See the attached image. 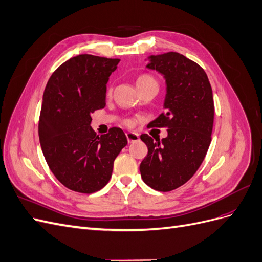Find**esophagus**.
Returning a JSON list of instances; mask_svg holds the SVG:
<instances>
[{
  "instance_id": "esophagus-1",
  "label": "esophagus",
  "mask_w": 262,
  "mask_h": 262,
  "mask_svg": "<svg viewBox=\"0 0 262 262\" xmlns=\"http://www.w3.org/2000/svg\"><path fill=\"white\" fill-rule=\"evenodd\" d=\"M125 136H126V139H128L129 143H133V142H138L140 140L139 134L136 132H128L125 133Z\"/></svg>"
}]
</instances>
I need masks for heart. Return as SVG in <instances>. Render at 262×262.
Instances as JSON below:
<instances>
[{
  "mask_svg": "<svg viewBox=\"0 0 262 262\" xmlns=\"http://www.w3.org/2000/svg\"><path fill=\"white\" fill-rule=\"evenodd\" d=\"M137 86H138V90H144V89H147V87H157L158 89V84H157V81L155 80V78L149 75V74H141L138 76L137 78ZM112 92V90H109V93Z\"/></svg>",
  "mask_w": 262,
  "mask_h": 262,
  "instance_id": "heart-1",
  "label": "heart"
}]
</instances>
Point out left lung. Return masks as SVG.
Returning <instances> with one entry per match:
<instances>
[{
	"instance_id": "1",
	"label": "left lung",
	"mask_w": 262,
	"mask_h": 262,
	"mask_svg": "<svg viewBox=\"0 0 262 262\" xmlns=\"http://www.w3.org/2000/svg\"><path fill=\"white\" fill-rule=\"evenodd\" d=\"M147 69L156 70L166 80V112L149 126L167 128L165 139L142 134L148 148L140 165L141 177L157 191H171L199 169L211 143L214 101L204 70L178 52L148 57Z\"/></svg>"
}]
</instances>
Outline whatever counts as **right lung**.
I'll use <instances>...</instances> for the list:
<instances>
[{
	"label": "right lung",
	"instance_id": "1",
	"mask_svg": "<svg viewBox=\"0 0 262 262\" xmlns=\"http://www.w3.org/2000/svg\"><path fill=\"white\" fill-rule=\"evenodd\" d=\"M119 59L80 54L52 73L43 92L38 133L46 162L63 186L81 193L104 188L128 144L120 128L97 136L91 115L106 106L109 76Z\"/></svg>",
	"mask_w": 262,
	"mask_h": 262
}]
</instances>
